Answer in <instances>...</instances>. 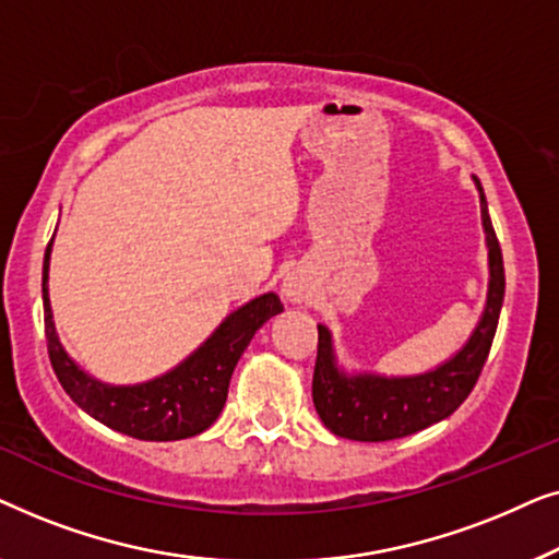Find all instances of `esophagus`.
Listing matches in <instances>:
<instances>
[{
	"label": "esophagus",
	"instance_id": "obj_1",
	"mask_svg": "<svg viewBox=\"0 0 559 559\" xmlns=\"http://www.w3.org/2000/svg\"><path fill=\"white\" fill-rule=\"evenodd\" d=\"M282 295H285L289 302H302L305 297H308V282L293 274V277H287L285 285H282Z\"/></svg>",
	"mask_w": 559,
	"mask_h": 559
}]
</instances>
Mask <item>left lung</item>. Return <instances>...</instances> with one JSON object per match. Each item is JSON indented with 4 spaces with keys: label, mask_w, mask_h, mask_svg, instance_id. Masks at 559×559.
I'll return each instance as SVG.
<instances>
[{
    "label": "left lung",
    "mask_w": 559,
    "mask_h": 559,
    "mask_svg": "<svg viewBox=\"0 0 559 559\" xmlns=\"http://www.w3.org/2000/svg\"><path fill=\"white\" fill-rule=\"evenodd\" d=\"M478 182V178H476ZM480 216H484L491 285H488L486 312L471 341L455 358L423 377H343L333 364L331 333L318 325V358L312 373V404L323 425L338 438L361 442H384L407 438L440 419L453 415L476 386L491 350L499 312L503 302V259L488 218L486 195L478 182Z\"/></svg>",
    "instance_id": "8db88e82"
}]
</instances>
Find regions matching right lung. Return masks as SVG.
Here are the masks:
<instances>
[{
	"label": "right lung",
	"instance_id": "add662e5",
	"mask_svg": "<svg viewBox=\"0 0 559 559\" xmlns=\"http://www.w3.org/2000/svg\"><path fill=\"white\" fill-rule=\"evenodd\" d=\"M50 243L45 249L43 262L45 341H48L52 371L66 394L98 423L136 440L167 442L193 438V435L209 430L224 409L228 381H231L243 348L249 346V341L266 320L282 312L280 297L274 293L262 295L231 312L186 364L165 373L163 379L140 386H106L102 381L86 377L58 343L48 300Z\"/></svg>",
	"mask_w": 559,
	"mask_h": 559
}]
</instances>
